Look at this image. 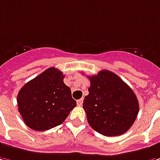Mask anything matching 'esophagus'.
<instances>
[{"instance_id": "obj_1", "label": "esophagus", "mask_w": 160, "mask_h": 160, "mask_svg": "<svg viewBox=\"0 0 160 160\" xmlns=\"http://www.w3.org/2000/svg\"><path fill=\"white\" fill-rule=\"evenodd\" d=\"M82 103H83V99H82V98L77 101V104H78L79 106H81V105H82Z\"/></svg>"}]
</instances>
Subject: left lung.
<instances>
[{
	"label": "left lung",
	"instance_id": "obj_1",
	"mask_svg": "<svg viewBox=\"0 0 160 160\" xmlns=\"http://www.w3.org/2000/svg\"><path fill=\"white\" fill-rule=\"evenodd\" d=\"M90 87L83 108L91 128L105 136L123 135L134 124L139 102L134 91L107 70L88 76Z\"/></svg>",
	"mask_w": 160,
	"mask_h": 160
}]
</instances>
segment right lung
Instances as JSON below:
<instances>
[{"label":"right lung","mask_w":160,"mask_h":160,"mask_svg":"<svg viewBox=\"0 0 160 160\" xmlns=\"http://www.w3.org/2000/svg\"><path fill=\"white\" fill-rule=\"evenodd\" d=\"M64 75L48 68L22 87L18 95V112L25 124L36 131H45L62 124L77 105Z\"/></svg>","instance_id":"add662e5"}]
</instances>
